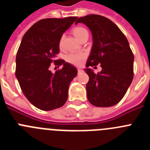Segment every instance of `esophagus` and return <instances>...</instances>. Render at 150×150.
<instances>
[{
	"label": "esophagus",
	"mask_w": 150,
	"mask_h": 150,
	"mask_svg": "<svg viewBox=\"0 0 150 150\" xmlns=\"http://www.w3.org/2000/svg\"><path fill=\"white\" fill-rule=\"evenodd\" d=\"M77 71H78V74H80V73H82L83 71V70H81V69H78Z\"/></svg>",
	"instance_id": "1"
}]
</instances>
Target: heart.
Masks as SVG:
<instances>
[{
	"label": "heart",
	"mask_w": 150,
	"mask_h": 150,
	"mask_svg": "<svg viewBox=\"0 0 150 150\" xmlns=\"http://www.w3.org/2000/svg\"><path fill=\"white\" fill-rule=\"evenodd\" d=\"M73 34L79 40H83L85 38H88V30L83 27H76L73 29ZM64 36H62L59 40V46L62 48L63 46ZM86 58V55L84 53H70L66 55L65 59L67 62L72 64L74 65H80L83 59Z\"/></svg>",
	"instance_id": "obj_1"
}]
</instances>
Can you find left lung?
<instances>
[{"instance_id":"left-lung-1","label":"left lung","mask_w":150,"mask_h":150,"mask_svg":"<svg viewBox=\"0 0 150 150\" xmlns=\"http://www.w3.org/2000/svg\"><path fill=\"white\" fill-rule=\"evenodd\" d=\"M79 22L90 29L93 39L84 70L89 77L86 84L88 101L95 107L115 105L125 95L134 76V55L128 40L116 24L102 16L80 17L75 24ZM98 64L102 70L95 74L88 67Z\"/></svg>"}]
</instances>
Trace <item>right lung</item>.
Wrapping results in <instances>:
<instances>
[{"label": "right lung", "instance_id": "1", "mask_svg": "<svg viewBox=\"0 0 150 150\" xmlns=\"http://www.w3.org/2000/svg\"><path fill=\"white\" fill-rule=\"evenodd\" d=\"M77 17L49 18L34 24L22 38L16 58V76L28 100L41 110L62 107L67 100L69 85L77 74L74 65L55 60L59 40ZM63 65L52 74L51 63Z\"/></svg>", "mask_w": 150, "mask_h": 150}]
</instances>
